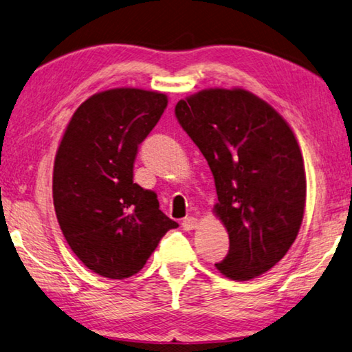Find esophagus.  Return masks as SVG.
Wrapping results in <instances>:
<instances>
[{
  "label": "esophagus",
  "mask_w": 352,
  "mask_h": 352,
  "mask_svg": "<svg viewBox=\"0 0 352 352\" xmlns=\"http://www.w3.org/2000/svg\"><path fill=\"white\" fill-rule=\"evenodd\" d=\"M182 226H183V230H186V231L194 230L195 226H197V219H195V217H186V219H183Z\"/></svg>",
  "instance_id": "34e87169"
}]
</instances>
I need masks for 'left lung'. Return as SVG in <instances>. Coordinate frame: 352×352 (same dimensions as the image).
I'll list each match as a JSON object with an SVG mask.
<instances>
[{"label":"left lung","instance_id":"1","mask_svg":"<svg viewBox=\"0 0 352 352\" xmlns=\"http://www.w3.org/2000/svg\"><path fill=\"white\" fill-rule=\"evenodd\" d=\"M175 116L206 158L230 236L217 270L234 281L269 272L295 242L306 174L296 138L265 100L242 88H210L178 100Z\"/></svg>","mask_w":352,"mask_h":352}]
</instances>
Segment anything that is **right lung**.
Segmentation results:
<instances>
[{"mask_svg": "<svg viewBox=\"0 0 352 352\" xmlns=\"http://www.w3.org/2000/svg\"><path fill=\"white\" fill-rule=\"evenodd\" d=\"M168 107V96L140 88L93 94L74 111L57 148L52 199L68 245L100 276L138 273L178 223L157 194L133 183L138 146Z\"/></svg>", "mask_w": 352, "mask_h": 352, "instance_id": "obj_1", "label": "right lung"}]
</instances>
